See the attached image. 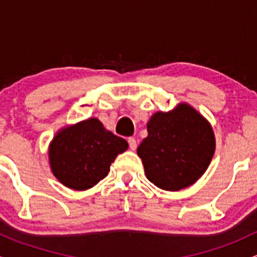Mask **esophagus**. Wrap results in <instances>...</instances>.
Returning a JSON list of instances; mask_svg holds the SVG:
<instances>
[{
    "instance_id": "obj_1",
    "label": "esophagus",
    "mask_w": 257,
    "mask_h": 257,
    "mask_svg": "<svg viewBox=\"0 0 257 257\" xmlns=\"http://www.w3.org/2000/svg\"><path fill=\"white\" fill-rule=\"evenodd\" d=\"M128 144H129V149H131L132 151H135V150H137V140H135L134 138H129Z\"/></svg>"
}]
</instances>
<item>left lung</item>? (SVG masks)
Listing matches in <instances>:
<instances>
[{"mask_svg": "<svg viewBox=\"0 0 257 257\" xmlns=\"http://www.w3.org/2000/svg\"><path fill=\"white\" fill-rule=\"evenodd\" d=\"M138 147L146 178L166 191L188 187L204 174L215 152L210 123L187 104L156 112Z\"/></svg>", "mask_w": 257, "mask_h": 257, "instance_id": "1", "label": "left lung"}]
</instances>
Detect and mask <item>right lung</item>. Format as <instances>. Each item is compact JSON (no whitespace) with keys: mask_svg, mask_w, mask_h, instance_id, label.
<instances>
[{"mask_svg":"<svg viewBox=\"0 0 257 257\" xmlns=\"http://www.w3.org/2000/svg\"><path fill=\"white\" fill-rule=\"evenodd\" d=\"M128 149L124 139L89 118L57 133L49 145L52 173L66 187L84 191L107 176L117 155Z\"/></svg>","mask_w":257,"mask_h":257,"instance_id":"add662e5","label":"right lung"}]
</instances>
